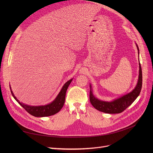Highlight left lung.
<instances>
[{"label":"left lung","instance_id":"1","mask_svg":"<svg viewBox=\"0 0 153 153\" xmlns=\"http://www.w3.org/2000/svg\"><path fill=\"white\" fill-rule=\"evenodd\" d=\"M137 48L138 50V46ZM140 72H139V78L138 81L134 89L128 94L122 96V97L115 99L112 102H105L99 100L95 98L92 94L91 85H90V102L92 106L100 111L104 112L106 114H120L122 113L126 108H128L131 103L138 97L140 94L141 87H142V70L140 62Z\"/></svg>","mask_w":153,"mask_h":153}]
</instances>
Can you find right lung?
Listing matches in <instances>:
<instances>
[{"instance_id":"right-lung-1","label":"right lung","mask_w":153,"mask_h":153,"mask_svg":"<svg viewBox=\"0 0 153 153\" xmlns=\"http://www.w3.org/2000/svg\"><path fill=\"white\" fill-rule=\"evenodd\" d=\"M72 79L69 80V81L66 82V84L63 85L62 89L59 93L58 95L57 96V97L55 99V100L53 102L44 106H30L25 105V104L21 103L20 102H19V100L16 99L12 91L11 93L14 99L17 100L20 105L30 115L36 117H48L57 114L62 108L64 104V102H65L66 93L70 83L72 81ZM10 89H11L10 87Z\"/></svg>"}]
</instances>
